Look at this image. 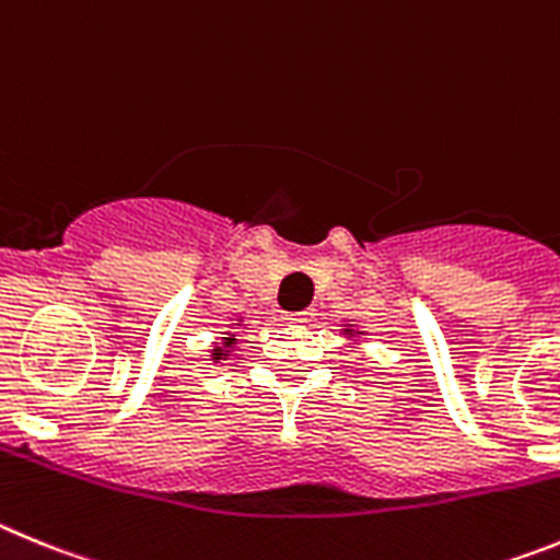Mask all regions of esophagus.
I'll return each mask as SVG.
<instances>
[{
	"instance_id": "34e87169",
	"label": "esophagus",
	"mask_w": 560,
	"mask_h": 560,
	"mask_svg": "<svg viewBox=\"0 0 560 560\" xmlns=\"http://www.w3.org/2000/svg\"><path fill=\"white\" fill-rule=\"evenodd\" d=\"M310 317H312V312L304 310V312H290V315H284V320H290V324H306Z\"/></svg>"
}]
</instances>
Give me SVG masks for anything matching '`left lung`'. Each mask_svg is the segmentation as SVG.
Segmentation results:
<instances>
[{"label":"left lung","mask_w":560,"mask_h":560,"mask_svg":"<svg viewBox=\"0 0 560 560\" xmlns=\"http://www.w3.org/2000/svg\"><path fill=\"white\" fill-rule=\"evenodd\" d=\"M346 331H351V329H346Z\"/></svg>","instance_id":"1"}]
</instances>
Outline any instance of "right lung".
Returning <instances> with one entry per match:
<instances>
[{
  "label": "right lung",
  "instance_id": "add662e5",
  "mask_svg": "<svg viewBox=\"0 0 560 560\" xmlns=\"http://www.w3.org/2000/svg\"><path fill=\"white\" fill-rule=\"evenodd\" d=\"M231 346H234V335H229V337H225V340H223V346H220V349H214V351H211V357H214V360H223V357H229V354H225V351H229Z\"/></svg>",
  "mask_w": 560,
  "mask_h": 560
}]
</instances>
